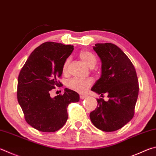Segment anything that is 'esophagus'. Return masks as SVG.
<instances>
[{
    "instance_id": "34e87169",
    "label": "esophagus",
    "mask_w": 156,
    "mask_h": 156,
    "mask_svg": "<svg viewBox=\"0 0 156 156\" xmlns=\"http://www.w3.org/2000/svg\"><path fill=\"white\" fill-rule=\"evenodd\" d=\"M87 97V95H80V99H82V100H83V99H84Z\"/></svg>"
}]
</instances>
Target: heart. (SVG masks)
Listing matches in <instances>:
<instances>
[{"instance_id":"obj_1","label":"heart","mask_w":156,"mask_h":156,"mask_svg":"<svg viewBox=\"0 0 156 156\" xmlns=\"http://www.w3.org/2000/svg\"><path fill=\"white\" fill-rule=\"evenodd\" d=\"M79 57L90 68L94 67L96 63H97V58H96L95 56L93 53L87 50L81 51L79 53ZM69 63V58H67L64 62L63 67H62V72H63V73H66L67 72ZM92 83L93 80L91 78H72L67 81V86L70 89L75 90L76 92L83 93L89 89Z\"/></svg>"}]
</instances>
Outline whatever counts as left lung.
Instances as JSON below:
<instances>
[{
  "label": "left lung",
  "instance_id": "obj_1",
  "mask_svg": "<svg viewBox=\"0 0 156 156\" xmlns=\"http://www.w3.org/2000/svg\"><path fill=\"white\" fill-rule=\"evenodd\" d=\"M93 50L101 61V75L90 89L109 100L97 99V108L90 119L104 132L121 129L134 115L138 90L136 72L131 61L119 48L111 43L96 44Z\"/></svg>",
  "mask_w": 156,
  "mask_h": 156
}]
</instances>
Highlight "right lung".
<instances>
[{
    "label": "right lung",
    "instance_id": "add662e5",
    "mask_svg": "<svg viewBox=\"0 0 156 156\" xmlns=\"http://www.w3.org/2000/svg\"><path fill=\"white\" fill-rule=\"evenodd\" d=\"M73 50L72 45L48 41L33 51L19 73L17 96L27 122L41 132L61 129L68 118L67 108L78 102L74 90L65 89L63 95L54 98L50 91L62 84L58 80L62 67Z\"/></svg>",
    "mask_w": 156,
    "mask_h": 156
}]
</instances>
